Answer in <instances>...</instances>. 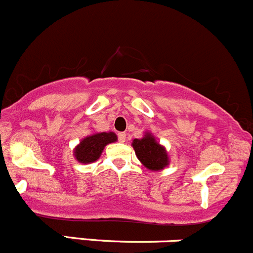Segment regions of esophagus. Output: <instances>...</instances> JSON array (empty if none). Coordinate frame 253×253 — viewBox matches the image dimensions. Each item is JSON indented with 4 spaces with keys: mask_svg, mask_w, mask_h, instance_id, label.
I'll return each mask as SVG.
<instances>
[{
    "mask_svg": "<svg viewBox=\"0 0 253 253\" xmlns=\"http://www.w3.org/2000/svg\"><path fill=\"white\" fill-rule=\"evenodd\" d=\"M126 132H118V140L121 142H126Z\"/></svg>",
    "mask_w": 253,
    "mask_h": 253,
    "instance_id": "obj_1",
    "label": "esophagus"
}]
</instances>
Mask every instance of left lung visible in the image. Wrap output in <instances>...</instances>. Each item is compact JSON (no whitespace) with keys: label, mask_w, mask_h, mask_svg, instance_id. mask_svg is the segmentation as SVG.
I'll list each match as a JSON object with an SVG mask.
<instances>
[{"label":"left lung","mask_w":253,"mask_h":253,"mask_svg":"<svg viewBox=\"0 0 253 253\" xmlns=\"http://www.w3.org/2000/svg\"><path fill=\"white\" fill-rule=\"evenodd\" d=\"M132 147L137 159L149 169L159 171L169 165L166 150L155 140L151 134H146L142 139H134Z\"/></svg>","instance_id":"1"}]
</instances>
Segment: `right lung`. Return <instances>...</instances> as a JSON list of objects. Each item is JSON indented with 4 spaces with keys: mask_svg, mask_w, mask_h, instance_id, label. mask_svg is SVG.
Masks as SVG:
<instances>
[{
    "mask_svg": "<svg viewBox=\"0 0 253 253\" xmlns=\"http://www.w3.org/2000/svg\"><path fill=\"white\" fill-rule=\"evenodd\" d=\"M117 141L114 132H98L87 136L75 149V157L81 164H89L99 159L104 146Z\"/></svg>",
    "mask_w": 253,
    "mask_h": 253,
    "instance_id": "1",
    "label": "right lung"
}]
</instances>
